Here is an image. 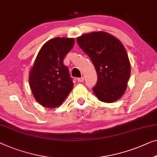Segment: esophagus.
Returning <instances> with one entry per match:
<instances>
[{
  "label": "esophagus",
  "mask_w": 157,
  "mask_h": 157,
  "mask_svg": "<svg viewBox=\"0 0 157 157\" xmlns=\"http://www.w3.org/2000/svg\"><path fill=\"white\" fill-rule=\"evenodd\" d=\"M77 81H78L79 83H81V82H83V81H84V78H83V76L82 77H80V78H77Z\"/></svg>",
  "instance_id": "1"
}]
</instances>
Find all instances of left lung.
Here are the masks:
<instances>
[{"mask_svg": "<svg viewBox=\"0 0 157 157\" xmlns=\"http://www.w3.org/2000/svg\"><path fill=\"white\" fill-rule=\"evenodd\" d=\"M77 43L96 70L98 81L93 90L98 100L113 103L120 98L130 76L128 53L120 41L104 32H94L78 37Z\"/></svg>", "mask_w": 157, "mask_h": 157, "instance_id": "obj_1", "label": "left lung"}]
</instances>
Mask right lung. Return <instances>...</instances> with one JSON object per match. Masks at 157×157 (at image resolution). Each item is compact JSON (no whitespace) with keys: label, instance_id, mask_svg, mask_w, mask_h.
I'll use <instances>...</instances> for the list:
<instances>
[{"label":"right lung","instance_id":"right-lung-1","mask_svg":"<svg viewBox=\"0 0 157 157\" xmlns=\"http://www.w3.org/2000/svg\"><path fill=\"white\" fill-rule=\"evenodd\" d=\"M73 38L56 37L42 47L29 76L33 94L42 106L56 108L73 88V80L63 59L73 48Z\"/></svg>","mask_w":157,"mask_h":157}]
</instances>
